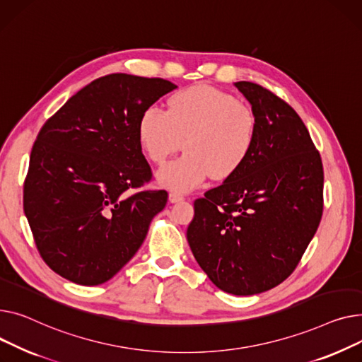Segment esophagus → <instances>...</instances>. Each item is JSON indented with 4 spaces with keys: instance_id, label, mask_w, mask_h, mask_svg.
Returning a JSON list of instances; mask_svg holds the SVG:
<instances>
[{
    "instance_id": "esophagus-1",
    "label": "esophagus",
    "mask_w": 362,
    "mask_h": 362,
    "mask_svg": "<svg viewBox=\"0 0 362 362\" xmlns=\"http://www.w3.org/2000/svg\"><path fill=\"white\" fill-rule=\"evenodd\" d=\"M168 197H169V202H171V203H180V202L184 200V196L180 194V193H175V191H171Z\"/></svg>"
}]
</instances>
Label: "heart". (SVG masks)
I'll list each match as a JSON object with an SVG mask.
<instances>
[{"instance_id": "obj_1", "label": "heart", "mask_w": 362, "mask_h": 362, "mask_svg": "<svg viewBox=\"0 0 362 362\" xmlns=\"http://www.w3.org/2000/svg\"><path fill=\"white\" fill-rule=\"evenodd\" d=\"M257 115L251 106L221 89L199 84L168 100L166 111L151 105L137 122V139L146 158L160 165L184 140L185 153L162 166L163 187L191 191L211 174L225 180L237 174L252 152Z\"/></svg>"}]
</instances>
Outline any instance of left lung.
<instances>
[{"instance_id": "obj_1", "label": "left lung", "mask_w": 362, "mask_h": 362, "mask_svg": "<svg viewBox=\"0 0 362 362\" xmlns=\"http://www.w3.org/2000/svg\"><path fill=\"white\" fill-rule=\"evenodd\" d=\"M235 88L257 115L256 143L237 174L194 202L187 240L211 282L245 296L298 266L323 215L325 177L300 115L260 84Z\"/></svg>"}]
</instances>
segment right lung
Masks as SVG:
<instances>
[{"instance_id": "right-lung-1", "label": "right lung", "mask_w": 362, "mask_h": 362, "mask_svg": "<svg viewBox=\"0 0 362 362\" xmlns=\"http://www.w3.org/2000/svg\"><path fill=\"white\" fill-rule=\"evenodd\" d=\"M177 89L163 78L115 73L93 80L42 127L32 147L23 209L44 262L95 286L115 276L165 207L137 139L147 106Z\"/></svg>"}]
</instances>
